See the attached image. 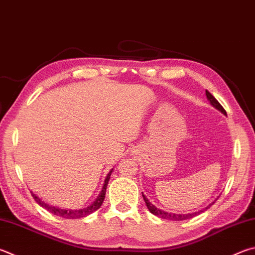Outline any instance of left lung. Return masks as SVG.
Segmentation results:
<instances>
[{
    "instance_id": "obj_1",
    "label": "left lung",
    "mask_w": 255,
    "mask_h": 255,
    "mask_svg": "<svg viewBox=\"0 0 255 255\" xmlns=\"http://www.w3.org/2000/svg\"><path fill=\"white\" fill-rule=\"evenodd\" d=\"M205 94H206L207 99L210 100V103H211L213 106H214V107H215L216 109H219L220 112H222L224 115H226L225 109H224L223 107H222V105L214 98V97H213V95L211 94V92L208 91V90H206ZM142 197H143V201H145V203H146V206L148 207V210L150 211V213H152V214L156 215V216L160 217V219L170 220V221H183V220L192 219V217L196 216L197 214H200V212H203V211H200V212H196V213H192V214H173V213H167V212L161 211V210H159V208H157L155 205L150 204V202L147 200L146 196L143 195V194H142ZM211 205H212V204H211ZM206 208H207V207H206ZM206 208H205V210H206Z\"/></svg>"
}]
</instances>
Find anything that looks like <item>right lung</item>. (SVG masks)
<instances>
[{
  "mask_svg": "<svg viewBox=\"0 0 255 255\" xmlns=\"http://www.w3.org/2000/svg\"><path fill=\"white\" fill-rule=\"evenodd\" d=\"M110 175H112V172H110L107 176V178L105 179V184H104V187H103V191H101L100 195L98 196V198L95 201L94 204H91L90 206H88L86 208H82V210H64V208H59V207H54V206H50L48 204H45L42 201L40 200V198L34 195L33 193H32V196L35 200V202L40 204L42 207H44L45 210H48L49 212L52 213V214L57 215V216H61L63 219H81V217H85L87 215L91 214V213H94L95 211L98 210V208L103 205V202L105 200V195H106V188H107V185H108V180L110 178Z\"/></svg>",
  "mask_w": 255,
  "mask_h": 255,
  "instance_id": "obj_1",
  "label": "right lung"
}]
</instances>
